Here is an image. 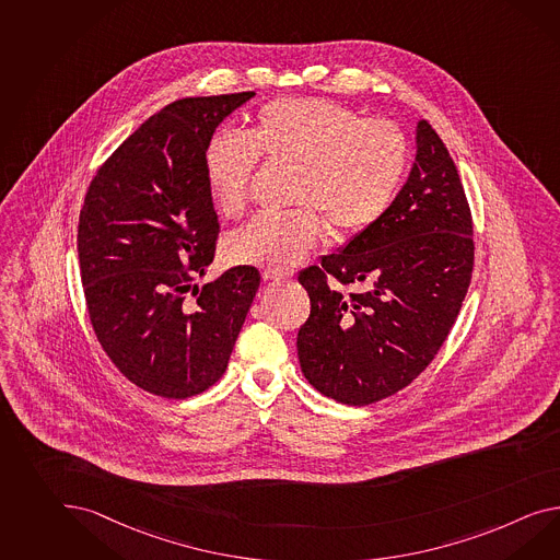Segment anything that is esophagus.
Returning <instances> with one entry per match:
<instances>
[{"mask_svg": "<svg viewBox=\"0 0 560 560\" xmlns=\"http://www.w3.org/2000/svg\"><path fill=\"white\" fill-rule=\"evenodd\" d=\"M261 278H264V282H290L292 273L266 270V272L261 273Z\"/></svg>", "mask_w": 560, "mask_h": 560, "instance_id": "34e87169", "label": "esophagus"}]
</instances>
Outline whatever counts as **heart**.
<instances>
[{"label":"heart","instance_id":"heart-1","mask_svg":"<svg viewBox=\"0 0 560 560\" xmlns=\"http://www.w3.org/2000/svg\"><path fill=\"white\" fill-rule=\"evenodd\" d=\"M259 154L296 162L284 213H266L233 233L231 258L288 270L323 237V215L339 233H355L384 215L406 173L408 144L387 119H361L337 101L287 97L264 105L249 136L221 129L205 145L211 199L225 217H240ZM318 210V218L315 211Z\"/></svg>","mask_w":560,"mask_h":560}]
</instances>
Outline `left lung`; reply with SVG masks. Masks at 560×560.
Returning a JSON list of instances; mask_svg holds the SVG:
<instances>
[{
  "instance_id": "8db88e82",
  "label": "left lung",
  "mask_w": 560,
  "mask_h": 560,
  "mask_svg": "<svg viewBox=\"0 0 560 560\" xmlns=\"http://www.w3.org/2000/svg\"><path fill=\"white\" fill-rule=\"evenodd\" d=\"M471 272L474 225L457 166L431 124L418 121L412 168L384 215L299 273L311 296L296 339L304 377L347 406L396 394L445 343Z\"/></svg>"
}]
</instances>
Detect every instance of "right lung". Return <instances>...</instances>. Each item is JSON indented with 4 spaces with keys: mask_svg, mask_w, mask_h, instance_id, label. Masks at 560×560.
<instances>
[{
    "mask_svg": "<svg viewBox=\"0 0 560 560\" xmlns=\"http://www.w3.org/2000/svg\"><path fill=\"white\" fill-rule=\"evenodd\" d=\"M254 95L174 101L115 150L86 190L77 249L91 325L115 368L162 398L185 400L215 384L258 292L252 266L195 284L219 235L205 145Z\"/></svg>",
    "mask_w": 560,
    "mask_h": 560,
    "instance_id": "1",
    "label": "right lung"
}]
</instances>
